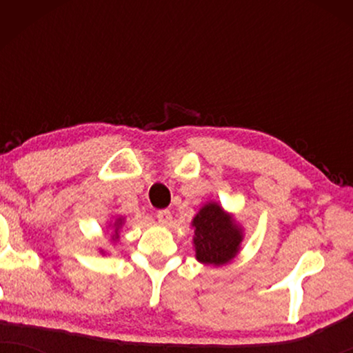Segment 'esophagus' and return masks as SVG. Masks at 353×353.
<instances>
[{
	"label": "esophagus",
	"mask_w": 353,
	"mask_h": 353,
	"mask_svg": "<svg viewBox=\"0 0 353 353\" xmlns=\"http://www.w3.org/2000/svg\"><path fill=\"white\" fill-rule=\"evenodd\" d=\"M157 220L161 221L162 225H170L172 223V212L170 210H159L157 212Z\"/></svg>",
	"instance_id": "esophagus-1"
}]
</instances>
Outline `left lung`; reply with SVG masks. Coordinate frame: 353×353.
<instances>
[{"label": "left lung", "mask_w": 353, "mask_h": 353, "mask_svg": "<svg viewBox=\"0 0 353 353\" xmlns=\"http://www.w3.org/2000/svg\"><path fill=\"white\" fill-rule=\"evenodd\" d=\"M196 259L204 265H226L241 249L243 230L233 215L226 214L216 202H207L192 219Z\"/></svg>", "instance_id": "left-lung-1"}]
</instances>
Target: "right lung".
I'll list each match as a JSON object with an SVG mask.
<instances>
[{
    "label": "right lung",
    "mask_w": 353,
    "mask_h": 353,
    "mask_svg": "<svg viewBox=\"0 0 353 353\" xmlns=\"http://www.w3.org/2000/svg\"><path fill=\"white\" fill-rule=\"evenodd\" d=\"M122 221H123V219H117V220H115V223H114V228H115V239H117L119 238V228H120V226H122Z\"/></svg>",
    "instance_id": "1"
}]
</instances>
